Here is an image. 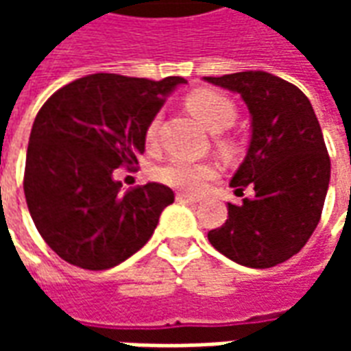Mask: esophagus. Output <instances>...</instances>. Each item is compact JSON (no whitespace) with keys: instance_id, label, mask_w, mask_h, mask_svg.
<instances>
[{"instance_id":"34e87169","label":"esophagus","mask_w":351,"mask_h":351,"mask_svg":"<svg viewBox=\"0 0 351 351\" xmlns=\"http://www.w3.org/2000/svg\"><path fill=\"white\" fill-rule=\"evenodd\" d=\"M176 201H180V203H191V205H195V203H199L201 199L191 197V195H186V193H178V195H176Z\"/></svg>"}]
</instances>
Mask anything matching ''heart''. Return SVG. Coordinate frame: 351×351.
<instances>
[{"label":"heart","mask_w":351,"mask_h":351,"mask_svg":"<svg viewBox=\"0 0 351 351\" xmlns=\"http://www.w3.org/2000/svg\"><path fill=\"white\" fill-rule=\"evenodd\" d=\"M186 107L210 133H221L229 130L237 118L233 101L229 99L228 95L213 92V90H197L190 93L186 99ZM158 128H160V118L156 116L152 118V122L148 123L145 133V141L148 146L156 145ZM214 175H216V169L210 163H199V161L190 160H171L156 173L158 180L176 190L188 191V193L201 190Z\"/></svg>","instance_id":"obj_1"}]
</instances>
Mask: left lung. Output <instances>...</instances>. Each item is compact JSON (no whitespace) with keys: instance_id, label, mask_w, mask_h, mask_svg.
Returning a JSON list of instances; mask_svg holds the SVG:
<instances>
[{"instance_id":"1","label":"left lung","mask_w":351,"mask_h":351,"mask_svg":"<svg viewBox=\"0 0 351 351\" xmlns=\"http://www.w3.org/2000/svg\"><path fill=\"white\" fill-rule=\"evenodd\" d=\"M239 93L250 112V143L231 188L254 186L256 197L228 203V220L208 231L226 258L269 269L295 256L314 233L331 178L322 128L308 97L265 71L203 77Z\"/></svg>"}]
</instances>
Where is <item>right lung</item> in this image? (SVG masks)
I'll use <instances>...</instances> for the list:
<instances>
[{"instance_id":"obj_1","label":"right lung","mask_w":351,"mask_h":351,"mask_svg":"<svg viewBox=\"0 0 351 351\" xmlns=\"http://www.w3.org/2000/svg\"><path fill=\"white\" fill-rule=\"evenodd\" d=\"M182 77L95 73L60 88L35 116L24 193L45 243L67 263L103 271L138 252L175 201L158 182L122 191L114 169L137 165L148 123Z\"/></svg>"}]
</instances>
